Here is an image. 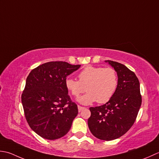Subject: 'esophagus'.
Wrapping results in <instances>:
<instances>
[{
  "mask_svg": "<svg viewBox=\"0 0 159 159\" xmlns=\"http://www.w3.org/2000/svg\"><path fill=\"white\" fill-rule=\"evenodd\" d=\"M77 108H78V111H79V112H81V111H82V110H84V108H84V107L80 106H77Z\"/></svg>",
  "mask_w": 159,
  "mask_h": 159,
  "instance_id": "obj_1",
  "label": "esophagus"
}]
</instances>
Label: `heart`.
<instances>
[{
  "label": "heart",
  "mask_w": 159,
  "mask_h": 159,
  "mask_svg": "<svg viewBox=\"0 0 159 159\" xmlns=\"http://www.w3.org/2000/svg\"><path fill=\"white\" fill-rule=\"evenodd\" d=\"M79 80L67 78L65 86L68 91L75 98L83 93L78 102L88 105L94 102L104 103L111 99L116 91L118 77L116 70L111 67L89 66L78 74Z\"/></svg>",
  "instance_id": "heart-1"
}]
</instances>
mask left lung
<instances>
[{
    "mask_svg": "<svg viewBox=\"0 0 159 159\" xmlns=\"http://www.w3.org/2000/svg\"><path fill=\"white\" fill-rule=\"evenodd\" d=\"M106 62L116 70L117 87L105 104L89 108L91 115L88 125L96 138L111 141L125 134L134 124L142 99L140 84L135 73L121 63L111 60Z\"/></svg>",
    "mask_w": 159,
    "mask_h": 159,
    "instance_id": "left-lung-1",
    "label": "left lung"
}]
</instances>
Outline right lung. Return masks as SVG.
<instances>
[{
	"label": "right lung",
	"instance_id": "1",
	"mask_svg": "<svg viewBox=\"0 0 159 159\" xmlns=\"http://www.w3.org/2000/svg\"><path fill=\"white\" fill-rule=\"evenodd\" d=\"M81 65L49 61L32 70L21 99L29 125L39 136L55 140L66 134L78 114L65 86L66 77Z\"/></svg>",
	"mask_w": 159,
	"mask_h": 159
}]
</instances>
